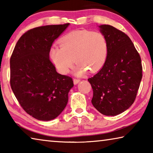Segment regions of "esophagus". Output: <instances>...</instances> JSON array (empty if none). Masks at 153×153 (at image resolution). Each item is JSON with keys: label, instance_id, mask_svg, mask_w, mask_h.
Here are the masks:
<instances>
[{"label": "esophagus", "instance_id": "34e87169", "mask_svg": "<svg viewBox=\"0 0 153 153\" xmlns=\"http://www.w3.org/2000/svg\"><path fill=\"white\" fill-rule=\"evenodd\" d=\"M80 82V80L78 79H74V85H77Z\"/></svg>", "mask_w": 153, "mask_h": 153}]
</instances>
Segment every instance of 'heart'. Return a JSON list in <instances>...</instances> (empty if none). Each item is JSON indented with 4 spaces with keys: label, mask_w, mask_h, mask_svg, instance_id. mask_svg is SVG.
I'll use <instances>...</instances> for the list:
<instances>
[{
    "label": "heart",
    "mask_w": 153,
    "mask_h": 153,
    "mask_svg": "<svg viewBox=\"0 0 153 153\" xmlns=\"http://www.w3.org/2000/svg\"><path fill=\"white\" fill-rule=\"evenodd\" d=\"M59 43L60 46H51L49 57L62 74L68 73L74 61L76 76H82L88 70L94 73L102 68L107 57V41L100 32L73 31L62 37Z\"/></svg>",
    "instance_id": "b5f03b06"
}]
</instances>
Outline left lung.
Here are the masks:
<instances>
[{
    "label": "left lung",
    "instance_id": "8db88e82",
    "mask_svg": "<svg viewBox=\"0 0 153 153\" xmlns=\"http://www.w3.org/2000/svg\"><path fill=\"white\" fill-rule=\"evenodd\" d=\"M98 28L107 39L108 54L100 71L88 79L93 90L92 103L102 115L115 116L135 100L142 77L141 59L125 33L109 25Z\"/></svg>",
    "mask_w": 153,
    "mask_h": 153
}]
</instances>
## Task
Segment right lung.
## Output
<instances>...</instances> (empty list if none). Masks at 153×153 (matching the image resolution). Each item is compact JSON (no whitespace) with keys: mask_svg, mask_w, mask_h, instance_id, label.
I'll use <instances>...</instances> for the list:
<instances>
[{"mask_svg":"<svg viewBox=\"0 0 153 153\" xmlns=\"http://www.w3.org/2000/svg\"><path fill=\"white\" fill-rule=\"evenodd\" d=\"M69 24L48 25L27 31L17 41L10 59L11 86L24 111L36 120L60 115L74 87L70 77L58 74L49 51Z\"/></svg>","mask_w":153,"mask_h":153,"instance_id":"add662e5","label":"right lung"}]
</instances>
